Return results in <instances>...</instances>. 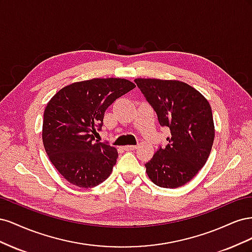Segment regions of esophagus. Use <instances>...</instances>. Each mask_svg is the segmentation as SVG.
<instances>
[{"instance_id":"34e87169","label":"esophagus","mask_w":252,"mask_h":252,"mask_svg":"<svg viewBox=\"0 0 252 252\" xmlns=\"http://www.w3.org/2000/svg\"><path fill=\"white\" fill-rule=\"evenodd\" d=\"M136 145H127V146H124V150L126 151H131V150H134L136 149Z\"/></svg>"}]
</instances>
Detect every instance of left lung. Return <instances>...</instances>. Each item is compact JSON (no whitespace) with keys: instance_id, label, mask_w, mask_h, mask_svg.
<instances>
[{"instance_id":"1","label":"left lung","mask_w":252,"mask_h":252,"mask_svg":"<svg viewBox=\"0 0 252 252\" xmlns=\"http://www.w3.org/2000/svg\"><path fill=\"white\" fill-rule=\"evenodd\" d=\"M158 123L170 129L166 147L159 146L145 164L149 179L163 188L185 185L207 162L215 140L208 101L193 87L180 81L135 79Z\"/></svg>"}]
</instances>
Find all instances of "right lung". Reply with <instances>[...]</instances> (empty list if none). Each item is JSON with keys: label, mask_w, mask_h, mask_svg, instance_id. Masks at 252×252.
I'll return each instance as SVG.
<instances>
[{"label": "right lung", "mask_w": 252, "mask_h": 252, "mask_svg": "<svg viewBox=\"0 0 252 252\" xmlns=\"http://www.w3.org/2000/svg\"><path fill=\"white\" fill-rule=\"evenodd\" d=\"M135 87L125 79L77 82L52 96L44 111L43 144L50 162L70 184L93 188L107 179L119 157L94 140L109 106Z\"/></svg>", "instance_id": "obj_1"}]
</instances>
